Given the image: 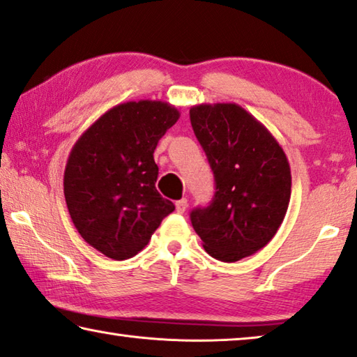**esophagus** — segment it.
<instances>
[{"instance_id":"esophagus-1","label":"esophagus","mask_w":357,"mask_h":357,"mask_svg":"<svg viewBox=\"0 0 357 357\" xmlns=\"http://www.w3.org/2000/svg\"><path fill=\"white\" fill-rule=\"evenodd\" d=\"M188 209V199H181L176 202V211L178 213H184Z\"/></svg>"}]
</instances>
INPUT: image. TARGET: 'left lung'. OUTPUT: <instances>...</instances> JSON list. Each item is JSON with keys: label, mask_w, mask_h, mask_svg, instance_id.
<instances>
[{"label": "left lung", "mask_w": 357, "mask_h": 357, "mask_svg": "<svg viewBox=\"0 0 357 357\" xmlns=\"http://www.w3.org/2000/svg\"><path fill=\"white\" fill-rule=\"evenodd\" d=\"M190 123L216 179L211 205L190 213L209 256L236 262L267 245L291 200V167L268 128L236 103L190 107Z\"/></svg>", "instance_id": "left-lung-1"}]
</instances>
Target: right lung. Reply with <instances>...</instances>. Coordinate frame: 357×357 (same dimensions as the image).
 I'll use <instances>...</instances> for the list:
<instances>
[{
  "instance_id": "obj_1",
  "label": "right lung",
  "mask_w": 357,
  "mask_h": 357,
  "mask_svg": "<svg viewBox=\"0 0 357 357\" xmlns=\"http://www.w3.org/2000/svg\"><path fill=\"white\" fill-rule=\"evenodd\" d=\"M179 116L167 101H127L73 146L63 176L68 211L79 235L106 257L137 256L174 209L155 189L154 151Z\"/></svg>"
}]
</instances>
